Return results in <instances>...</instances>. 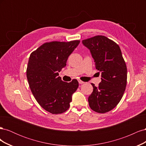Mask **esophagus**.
I'll use <instances>...</instances> for the list:
<instances>
[{"label":"esophagus","mask_w":146,"mask_h":146,"mask_svg":"<svg viewBox=\"0 0 146 146\" xmlns=\"http://www.w3.org/2000/svg\"><path fill=\"white\" fill-rule=\"evenodd\" d=\"M78 83H80V84H83V83H84V82H83V81H82V80H78Z\"/></svg>","instance_id":"1"}]
</instances>
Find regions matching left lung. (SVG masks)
Returning a JSON list of instances; mask_svg holds the SVG:
<instances>
[{"mask_svg": "<svg viewBox=\"0 0 146 146\" xmlns=\"http://www.w3.org/2000/svg\"><path fill=\"white\" fill-rule=\"evenodd\" d=\"M82 43L90 49L96 68L101 72L99 86L91 83L93 91L88 98L89 105L97 113L108 112L120 102L127 85V66L121 48L102 35L84 39Z\"/></svg>", "mask_w": 146, "mask_h": 146, "instance_id": "left-lung-1", "label": "left lung"}]
</instances>
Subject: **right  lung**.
<instances>
[{"label":"right lung","mask_w":146,"mask_h":146,"mask_svg":"<svg viewBox=\"0 0 146 146\" xmlns=\"http://www.w3.org/2000/svg\"><path fill=\"white\" fill-rule=\"evenodd\" d=\"M79 43V40L46 42L29 57L27 78L31 91L41 107L52 114L68 110L78 87L76 79L70 83L62 81L58 72Z\"/></svg>","instance_id":"1"}]
</instances>
